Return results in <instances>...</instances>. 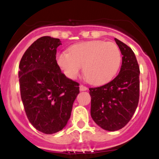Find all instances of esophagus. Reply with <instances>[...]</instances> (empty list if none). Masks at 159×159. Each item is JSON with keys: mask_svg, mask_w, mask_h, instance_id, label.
<instances>
[{"mask_svg": "<svg viewBox=\"0 0 159 159\" xmlns=\"http://www.w3.org/2000/svg\"><path fill=\"white\" fill-rule=\"evenodd\" d=\"M87 90V87H85V86H84V85H80V90L81 91H85V90Z\"/></svg>", "mask_w": 159, "mask_h": 159, "instance_id": "1", "label": "esophagus"}]
</instances>
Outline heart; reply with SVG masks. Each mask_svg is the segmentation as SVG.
<instances>
[{"mask_svg":"<svg viewBox=\"0 0 159 159\" xmlns=\"http://www.w3.org/2000/svg\"><path fill=\"white\" fill-rule=\"evenodd\" d=\"M57 62L70 79H75L84 66L87 81L102 85L110 81L119 70L121 52L114 43L93 40L73 45L69 52L59 53Z\"/></svg>","mask_w":159,"mask_h":159,"instance_id":"obj_1","label":"heart"}]
</instances>
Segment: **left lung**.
Instances as JSON below:
<instances>
[{
  "mask_svg": "<svg viewBox=\"0 0 159 159\" xmlns=\"http://www.w3.org/2000/svg\"><path fill=\"white\" fill-rule=\"evenodd\" d=\"M122 55V66L114 80L90 88V114L98 126L109 132L119 130L130 121L139 102L140 68L132 48L114 39Z\"/></svg>",
  "mask_w": 159,
  "mask_h": 159,
  "instance_id": "8db88e82",
  "label": "left lung"
}]
</instances>
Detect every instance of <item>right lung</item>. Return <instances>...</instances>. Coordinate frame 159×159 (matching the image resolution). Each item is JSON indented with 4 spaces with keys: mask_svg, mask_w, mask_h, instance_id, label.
Segmentation results:
<instances>
[{
    "mask_svg": "<svg viewBox=\"0 0 159 159\" xmlns=\"http://www.w3.org/2000/svg\"><path fill=\"white\" fill-rule=\"evenodd\" d=\"M59 39L43 36L27 49L19 63V84L25 113L36 129L54 134L66 126L79 84L62 73L56 61Z\"/></svg>",
    "mask_w": 159,
    "mask_h": 159,
    "instance_id": "right-lung-1",
    "label": "right lung"
}]
</instances>
